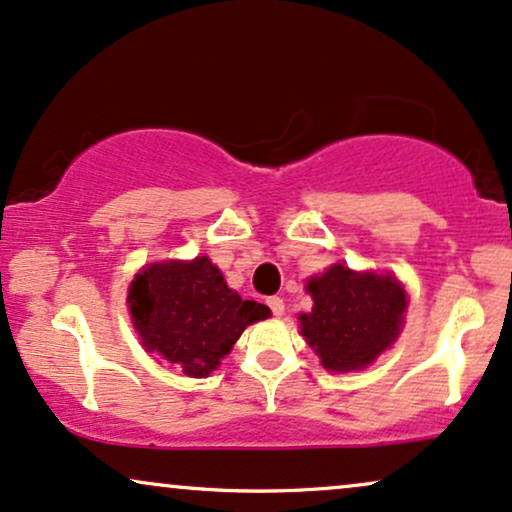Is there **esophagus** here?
Instances as JSON below:
<instances>
[{
    "label": "esophagus",
    "mask_w": 512,
    "mask_h": 512,
    "mask_svg": "<svg viewBox=\"0 0 512 512\" xmlns=\"http://www.w3.org/2000/svg\"><path fill=\"white\" fill-rule=\"evenodd\" d=\"M267 304H269L271 314H274V316H283V312H286V304H283V297H276V295L269 297Z\"/></svg>",
    "instance_id": "obj_1"
}]
</instances>
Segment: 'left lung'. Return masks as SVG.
<instances>
[{
    "instance_id": "left-lung-1",
    "label": "left lung",
    "mask_w": 512,
    "mask_h": 512,
    "mask_svg": "<svg viewBox=\"0 0 512 512\" xmlns=\"http://www.w3.org/2000/svg\"><path fill=\"white\" fill-rule=\"evenodd\" d=\"M307 290L314 307L300 314V333L326 371H361L399 338L409 297L392 274L333 264Z\"/></svg>"
}]
</instances>
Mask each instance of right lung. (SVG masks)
I'll list each match as a JSON object with an SVG mask.
<instances>
[{
	"instance_id": "1",
	"label": "right lung",
	"mask_w": 512,
	"mask_h": 512,
	"mask_svg": "<svg viewBox=\"0 0 512 512\" xmlns=\"http://www.w3.org/2000/svg\"><path fill=\"white\" fill-rule=\"evenodd\" d=\"M127 307L146 352L191 378L210 375L245 326L271 314L226 286L222 271L205 255L148 264L129 286Z\"/></svg>"
}]
</instances>
